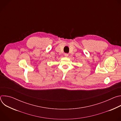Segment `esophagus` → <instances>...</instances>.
Returning <instances> with one entry per match:
<instances>
[{"label": "esophagus", "mask_w": 121, "mask_h": 121, "mask_svg": "<svg viewBox=\"0 0 121 121\" xmlns=\"http://www.w3.org/2000/svg\"><path fill=\"white\" fill-rule=\"evenodd\" d=\"M68 56V54H65V57H67Z\"/></svg>", "instance_id": "1"}]
</instances>
